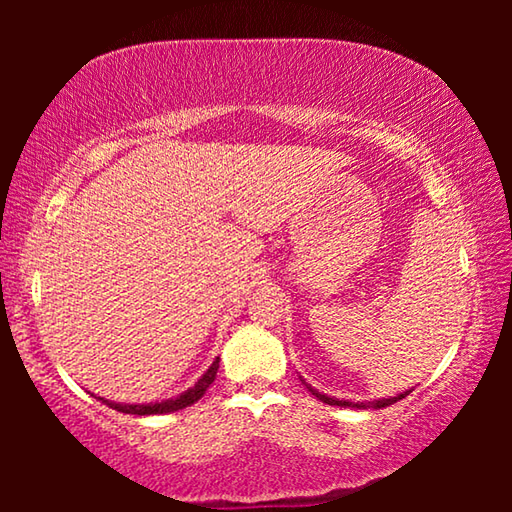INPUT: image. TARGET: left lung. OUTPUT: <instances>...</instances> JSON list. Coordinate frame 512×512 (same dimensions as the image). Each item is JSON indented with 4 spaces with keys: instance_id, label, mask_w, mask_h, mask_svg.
<instances>
[{
    "instance_id": "left-lung-1",
    "label": "left lung",
    "mask_w": 512,
    "mask_h": 512,
    "mask_svg": "<svg viewBox=\"0 0 512 512\" xmlns=\"http://www.w3.org/2000/svg\"><path fill=\"white\" fill-rule=\"evenodd\" d=\"M300 381L302 384L307 386V391L314 395V397H318L320 402H325V404H329V406H350V409H384V406H391V404H395V402H400L402 397H406L409 395L411 391H404V393H400V395H395V397H381V400H372V402H350V400H339V397H329V395H325V393H318L314 386L311 384H307L305 379L300 377Z\"/></svg>"
}]
</instances>
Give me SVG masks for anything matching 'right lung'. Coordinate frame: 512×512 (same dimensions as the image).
Here are the masks:
<instances>
[{
    "mask_svg": "<svg viewBox=\"0 0 512 512\" xmlns=\"http://www.w3.org/2000/svg\"><path fill=\"white\" fill-rule=\"evenodd\" d=\"M216 370H219V357L212 361V366L207 368L201 377H198L196 384L192 388H187L185 393H180L176 397H169V400H162V402H149V404H121V402H112L106 400V397H97L110 409H115L119 413H131V415H162V413H173V411H180L185 409V406H192L194 402L201 400L205 395L207 388L216 377Z\"/></svg>",
    "mask_w": 512,
    "mask_h": 512,
    "instance_id": "1",
    "label": "right lung"
}]
</instances>
